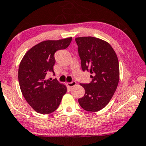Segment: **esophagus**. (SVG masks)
<instances>
[{"label": "esophagus", "instance_id": "obj_1", "mask_svg": "<svg viewBox=\"0 0 146 146\" xmlns=\"http://www.w3.org/2000/svg\"><path fill=\"white\" fill-rule=\"evenodd\" d=\"M76 81H72L71 82H68V83H67V85L69 87H74V86L76 85Z\"/></svg>", "mask_w": 146, "mask_h": 146}]
</instances>
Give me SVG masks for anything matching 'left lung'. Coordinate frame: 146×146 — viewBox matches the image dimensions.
<instances>
[{
    "mask_svg": "<svg viewBox=\"0 0 146 146\" xmlns=\"http://www.w3.org/2000/svg\"><path fill=\"white\" fill-rule=\"evenodd\" d=\"M78 53L83 71L91 73L90 83H80L85 93L78 99L84 110L98 111L112 98L119 81V64L109 43L92 36L76 38Z\"/></svg>",
    "mask_w": 146,
    "mask_h": 146,
    "instance_id": "8db88e82",
    "label": "left lung"
}]
</instances>
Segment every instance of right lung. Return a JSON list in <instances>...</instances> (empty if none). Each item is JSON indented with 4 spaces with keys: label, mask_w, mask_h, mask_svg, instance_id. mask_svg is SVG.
I'll use <instances>...</instances> for the list:
<instances>
[{
    "label": "right lung",
    "mask_w": 146,
    "mask_h": 146,
    "mask_svg": "<svg viewBox=\"0 0 146 146\" xmlns=\"http://www.w3.org/2000/svg\"><path fill=\"white\" fill-rule=\"evenodd\" d=\"M72 38L39 43L25 54L19 64L18 80L21 93L36 111L47 114L56 110L67 89L57 81L46 80V75H55V53L70 45Z\"/></svg>",
    "instance_id": "right-lung-1"
}]
</instances>
